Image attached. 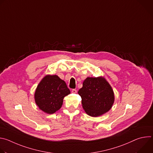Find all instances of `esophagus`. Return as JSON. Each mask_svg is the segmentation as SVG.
Returning <instances> with one entry per match:
<instances>
[{
    "label": "esophagus",
    "mask_w": 153,
    "mask_h": 153,
    "mask_svg": "<svg viewBox=\"0 0 153 153\" xmlns=\"http://www.w3.org/2000/svg\"><path fill=\"white\" fill-rule=\"evenodd\" d=\"M72 93H77V90L76 89H73L72 90Z\"/></svg>",
    "instance_id": "1"
}]
</instances>
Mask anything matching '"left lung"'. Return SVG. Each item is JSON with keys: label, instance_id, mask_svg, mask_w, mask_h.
Returning a JSON list of instances; mask_svg holds the SVG:
<instances>
[{"label": "left lung", "instance_id": "obj_1", "mask_svg": "<svg viewBox=\"0 0 153 153\" xmlns=\"http://www.w3.org/2000/svg\"><path fill=\"white\" fill-rule=\"evenodd\" d=\"M78 94L87 114L97 117L110 110L114 100L111 86L103 77H87Z\"/></svg>", "mask_w": 153, "mask_h": 153}]
</instances>
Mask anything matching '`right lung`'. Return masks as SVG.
<instances>
[{"label": "right lung", "instance_id": "add662e5", "mask_svg": "<svg viewBox=\"0 0 153 153\" xmlns=\"http://www.w3.org/2000/svg\"><path fill=\"white\" fill-rule=\"evenodd\" d=\"M70 93L67 85L56 75H47L37 85L35 102L41 110L48 114L58 111L65 96Z\"/></svg>", "mask_w": 153, "mask_h": 153}]
</instances>
